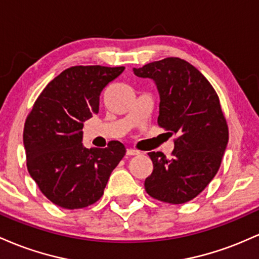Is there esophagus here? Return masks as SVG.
I'll use <instances>...</instances> for the list:
<instances>
[{
  "mask_svg": "<svg viewBox=\"0 0 259 259\" xmlns=\"http://www.w3.org/2000/svg\"><path fill=\"white\" fill-rule=\"evenodd\" d=\"M127 155H131V156H132V155H138V154H139V152H138V150H136V149H132V148H128V149H127Z\"/></svg>",
  "mask_w": 259,
  "mask_h": 259,
  "instance_id": "1",
  "label": "esophagus"
}]
</instances>
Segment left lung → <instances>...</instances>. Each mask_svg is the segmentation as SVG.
I'll use <instances>...</instances> for the list:
<instances>
[{"instance_id": "1", "label": "left lung", "mask_w": 259, "mask_h": 259, "mask_svg": "<svg viewBox=\"0 0 259 259\" xmlns=\"http://www.w3.org/2000/svg\"><path fill=\"white\" fill-rule=\"evenodd\" d=\"M159 93V126L176 135L172 156L150 152L153 172L147 193L171 204L193 199L214 179L229 141L219 98L207 78L185 60L168 57L133 68Z\"/></svg>"}]
</instances>
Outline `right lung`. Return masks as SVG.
<instances>
[{
  "label": "right lung",
  "instance_id": "add662e5",
  "mask_svg": "<svg viewBox=\"0 0 259 259\" xmlns=\"http://www.w3.org/2000/svg\"><path fill=\"white\" fill-rule=\"evenodd\" d=\"M124 67L75 66L46 85L25 121L23 143L31 179L54 204L79 209L103 196L126 154L121 142L105 149L83 145V122L98 114L104 88Z\"/></svg>",
  "mask_w": 259,
  "mask_h": 259
}]
</instances>
